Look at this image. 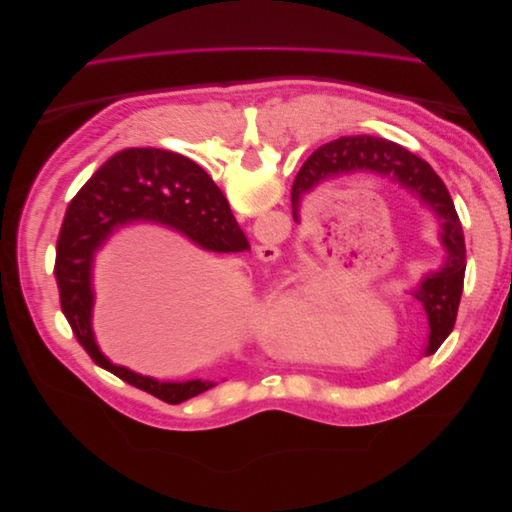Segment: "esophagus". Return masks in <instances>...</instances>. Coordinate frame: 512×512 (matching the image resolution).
<instances>
[{
    "label": "esophagus",
    "mask_w": 512,
    "mask_h": 512,
    "mask_svg": "<svg viewBox=\"0 0 512 512\" xmlns=\"http://www.w3.org/2000/svg\"><path fill=\"white\" fill-rule=\"evenodd\" d=\"M256 256H258L262 262H275L277 258H280V247L273 245V243L258 245V247H256Z\"/></svg>",
    "instance_id": "1"
}]
</instances>
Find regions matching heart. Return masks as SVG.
Masks as SVG:
<instances>
[{
	"label": "heart",
	"mask_w": 512,
	"mask_h": 512,
	"mask_svg": "<svg viewBox=\"0 0 512 512\" xmlns=\"http://www.w3.org/2000/svg\"><path fill=\"white\" fill-rule=\"evenodd\" d=\"M365 309H384L371 294H352L331 307L329 292L316 282H303L267 297L265 342L284 356L314 361L322 352V324L327 329L346 327Z\"/></svg>",
	"instance_id": "obj_1"
}]
</instances>
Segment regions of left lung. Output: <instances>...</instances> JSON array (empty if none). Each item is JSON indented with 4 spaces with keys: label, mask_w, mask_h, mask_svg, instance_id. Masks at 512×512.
<instances>
[{
    "label": "left lung",
    "mask_w": 512,
    "mask_h": 512,
    "mask_svg": "<svg viewBox=\"0 0 512 512\" xmlns=\"http://www.w3.org/2000/svg\"><path fill=\"white\" fill-rule=\"evenodd\" d=\"M352 170H374V173L395 177L404 188L421 196L423 203L436 211L442 222V243L446 260L442 269L425 275L412 294L423 305L429 320L427 354L436 352L444 339L451 335L466 277V241L455 203L442 179L433 168L408 149L376 136H342L337 141L318 147L301 166L292 183V218L297 220L301 194L314 183L333 173H352Z\"/></svg>",
    "instance_id": "8db88e82"
}]
</instances>
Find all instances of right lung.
Segmentation results:
<instances>
[{
	"instance_id": "obj_1",
	"label": "right lung",
	"mask_w": 512,
	"mask_h": 512,
	"mask_svg": "<svg viewBox=\"0 0 512 512\" xmlns=\"http://www.w3.org/2000/svg\"><path fill=\"white\" fill-rule=\"evenodd\" d=\"M158 222L183 232L211 252L250 250L228 200L213 179L190 158L175 151L132 147L108 158L76 194L57 239L55 280L59 303L72 333L96 365L166 404H181L209 391L213 382H158L113 365L100 352L91 331V258L119 226Z\"/></svg>"
}]
</instances>
